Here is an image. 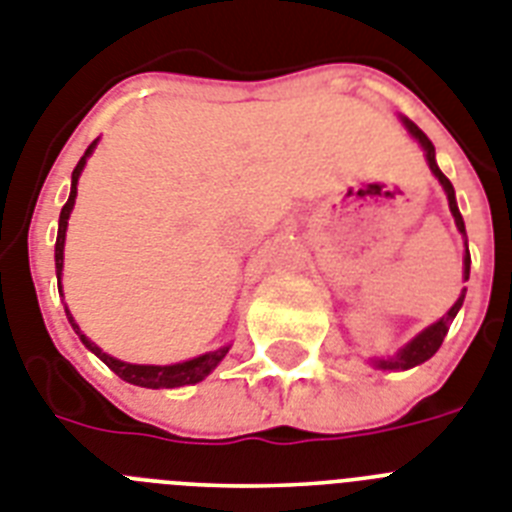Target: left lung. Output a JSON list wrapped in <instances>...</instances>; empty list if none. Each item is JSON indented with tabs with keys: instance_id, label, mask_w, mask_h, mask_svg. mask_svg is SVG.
<instances>
[{
	"instance_id": "8db88e82",
	"label": "left lung",
	"mask_w": 512,
	"mask_h": 512,
	"mask_svg": "<svg viewBox=\"0 0 512 512\" xmlns=\"http://www.w3.org/2000/svg\"><path fill=\"white\" fill-rule=\"evenodd\" d=\"M403 124L409 127L411 135L422 143L424 153H427V161H429V169H432V174L440 179V184L445 187V192H448V203H450V213H453L455 218V226H458V231L461 234H466V226H463V218H461V210H458V205H455V190L453 184H450V179L445 174H442L440 169H437V161H435V145H432V140H429L427 135H424L419 127H416L414 122H409V119H403ZM463 265H466V270H463V276H466L468 281V270H471V255H468V244H466V257H463ZM463 296H466V289L461 291V296H458V302L450 307V312L442 320H437L435 325H429L424 333H419V336L414 338V341L406 346V349H401V354L390 356V359H377V367L380 369H409V367H416V364L427 362L429 356H435V351L440 349L442 341H445V336H448V328L450 322H453V317L458 315V309H461L463 304Z\"/></svg>"
}]
</instances>
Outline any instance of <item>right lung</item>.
<instances>
[{"label": "right lung", "instance_id": "1", "mask_svg": "<svg viewBox=\"0 0 512 512\" xmlns=\"http://www.w3.org/2000/svg\"><path fill=\"white\" fill-rule=\"evenodd\" d=\"M93 148H96V143H90L88 150H85V156L77 161L75 171H72L70 200L64 203L62 213H59V234H57V247H54V260H57V278L62 276L64 234H67V218H70L72 205H75L77 179H80V171H83V166H85V158L90 156V150H93ZM67 317H70L72 328H75V333L80 336V341H83L85 346H88V349L93 351V354H96L103 364H106V367L114 369V372H117L122 380L132 382V385H140V388H182V385H195V382H200L203 377H208L210 372L218 367V362H221L223 356L229 354V349H218V351H210V354L197 356V359H190V362L171 364V367H153V364H127V362H119V359H114V356L103 354L96 343L88 341V338L83 336V330L77 328V322L72 320L70 312H67Z\"/></svg>", "mask_w": 512, "mask_h": 512}]
</instances>
